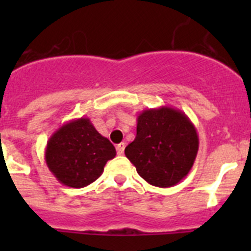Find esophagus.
<instances>
[{"instance_id": "esophagus-1", "label": "esophagus", "mask_w": 251, "mask_h": 251, "mask_svg": "<svg viewBox=\"0 0 251 251\" xmlns=\"http://www.w3.org/2000/svg\"><path fill=\"white\" fill-rule=\"evenodd\" d=\"M124 151H125V143L121 142V143H119L118 146H116V151H118L119 155H123Z\"/></svg>"}]
</instances>
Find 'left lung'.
<instances>
[{
  "mask_svg": "<svg viewBox=\"0 0 251 251\" xmlns=\"http://www.w3.org/2000/svg\"><path fill=\"white\" fill-rule=\"evenodd\" d=\"M198 149L193 123L183 111L165 105L138 114L137 135L125 148V155L144 181L168 188L188 175Z\"/></svg>",
  "mask_w": 251,
  "mask_h": 251,
  "instance_id": "1",
  "label": "left lung"
}]
</instances>
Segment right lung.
<instances>
[{"instance_id":"right-lung-1","label":"right lung","mask_w":251,"mask_h":251,"mask_svg":"<svg viewBox=\"0 0 251 251\" xmlns=\"http://www.w3.org/2000/svg\"><path fill=\"white\" fill-rule=\"evenodd\" d=\"M115 147L95 128L88 118L63 124L50 137L45 160L62 184L82 188L103 174L108 160L115 158Z\"/></svg>"}]
</instances>
